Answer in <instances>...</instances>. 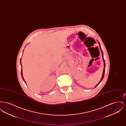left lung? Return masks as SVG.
Returning a JSON list of instances; mask_svg holds the SVG:
<instances>
[{"label": "left lung", "instance_id": "obj_1", "mask_svg": "<svg viewBox=\"0 0 126 126\" xmlns=\"http://www.w3.org/2000/svg\"><path fill=\"white\" fill-rule=\"evenodd\" d=\"M99 46H100V49H101V51H102V59H103V62H104V68H103V74H102V78H101V80H100V81L99 82V83L97 84V85H96V86L95 87H97L99 84L101 83V82L102 81V79H103V78H104V73H105V60H104V58H103V52H102V48H101V45H100V43L99 42Z\"/></svg>", "mask_w": 126, "mask_h": 126}]
</instances>
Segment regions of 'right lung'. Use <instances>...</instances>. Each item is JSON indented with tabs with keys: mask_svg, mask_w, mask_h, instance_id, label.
I'll return each instance as SVG.
<instances>
[{
	"mask_svg": "<svg viewBox=\"0 0 126 126\" xmlns=\"http://www.w3.org/2000/svg\"><path fill=\"white\" fill-rule=\"evenodd\" d=\"M21 75H22V77L23 79L24 80V82L25 83V81H24V78H23V75H22V69H21Z\"/></svg>",
	"mask_w": 126,
	"mask_h": 126,
	"instance_id": "add662e5",
	"label": "right lung"
}]
</instances>
